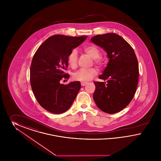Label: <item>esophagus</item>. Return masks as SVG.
<instances>
[{
	"mask_svg": "<svg viewBox=\"0 0 161 161\" xmlns=\"http://www.w3.org/2000/svg\"><path fill=\"white\" fill-rule=\"evenodd\" d=\"M87 84V82H84V81H83V82L81 83V85L82 86H84L86 85Z\"/></svg>",
	"mask_w": 161,
	"mask_h": 161,
	"instance_id": "1",
	"label": "esophagus"
}]
</instances>
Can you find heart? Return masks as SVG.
Returning <instances> with one entry per match:
<instances>
[{
	"label": "heart",
	"mask_w": 161,
	"mask_h": 161,
	"mask_svg": "<svg viewBox=\"0 0 161 161\" xmlns=\"http://www.w3.org/2000/svg\"><path fill=\"white\" fill-rule=\"evenodd\" d=\"M83 51L91 57L93 58V63L99 68H101L103 65V61L100 57L101 51L100 49L95 45H89L86 46L83 48ZM78 61V54L75 49H72L69 53L68 57V63L69 66L73 69L76 68ZM98 73V70L95 68H91L89 69H81L75 72L73 78L77 81H88L92 80Z\"/></svg>",
	"instance_id": "heart-1"
}]
</instances>
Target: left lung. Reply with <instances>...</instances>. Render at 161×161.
<instances>
[{"mask_svg": "<svg viewBox=\"0 0 161 161\" xmlns=\"http://www.w3.org/2000/svg\"><path fill=\"white\" fill-rule=\"evenodd\" d=\"M93 43L103 47L109 61L99 78L106 82L95 81L93 100L104 112L115 114L127 107L134 97L138 84L139 66L130 44L115 33L97 35Z\"/></svg>", "mask_w": 161, "mask_h": 161, "instance_id": "1", "label": "left lung"}]
</instances>
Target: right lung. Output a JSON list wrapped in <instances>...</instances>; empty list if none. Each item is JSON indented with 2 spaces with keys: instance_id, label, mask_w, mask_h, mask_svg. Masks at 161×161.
Returning a JSON list of instances; mask_svg holds the SVG:
<instances>
[{
  "instance_id": "right-lung-1",
  "label": "right lung",
  "mask_w": 161,
  "mask_h": 161,
  "mask_svg": "<svg viewBox=\"0 0 161 161\" xmlns=\"http://www.w3.org/2000/svg\"><path fill=\"white\" fill-rule=\"evenodd\" d=\"M86 38L54 35L46 39L34 55L30 68L31 88L39 104L48 112L62 114L75 99L80 82H60L69 79V74L64 72L68 66V55Z\"/></svg>"
}]
</instances>
